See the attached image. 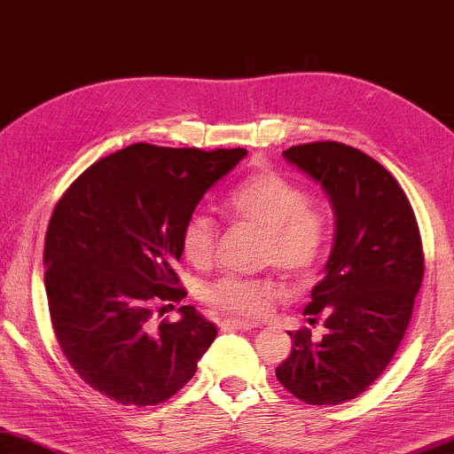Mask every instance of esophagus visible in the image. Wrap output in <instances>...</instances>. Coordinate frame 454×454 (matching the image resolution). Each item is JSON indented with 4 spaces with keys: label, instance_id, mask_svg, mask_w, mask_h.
Returning <instances> with one entry per match:
<instances>
[{
    "label": "esophagus",
    "instance_id": "1",
    "mask_svg": "<svg viewBox=\"0 0 454 454\" xmlns=\"http://www.w3.org/2000/svg\"><path fill=\"white\" fill-rule=\"evenodd\" d=\"M222 328H224V330H240V333H248V330L254 328V322L240 320V317H226V320H222Z\"/></svg>",
    "mask_w": 454,
    "mask_h": 454
}]
</instances>
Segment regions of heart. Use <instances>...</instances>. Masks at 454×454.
Returning a JSON list of instances; mask_svg holds the SVG:
<instances>
[{"instance_id":"heart-1","label":"heart","mask_w":454,"mask_h":454,"mask_svg":"<svg viewBox=\"0 0 454 454\" xmlns=\"http://www.w3.org/2000/svg\"><path fill=\"white\" fill-rule=\"evenodd\" d=\"M226 212L239 222L265 230L262 262H273L286 273L303 277L324 253L328 226L322 209L306 200V193L275 171H261L236 185L226 198ZM218 222L207 212H193L181 230V250L195 267L214 259ZM279 294L270 277L226 275L206 289L212 306L242 316L265 314Z\"/></svg>"}]
</instances>
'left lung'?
I'll return each instance as SVG.
<instances>
[{"mask_svg": "<svg viewBox=\"0 0 454 454\" xmlns=\"http://www.w3.org/2000/svg\"><path fill=\"white\" fill-rule=\"evenodd\" d=\"M283 157L314 179L334 212V245L303 314L326 333H289L292 355L275 369L297 400H355L383 373L408 328L424 277L418 222L387 168L340 142H309Z\"/></svg>", "mask_w": 454, "mask_h": 454, "instance_id": "1", "label": "left lung"}]
</instances>
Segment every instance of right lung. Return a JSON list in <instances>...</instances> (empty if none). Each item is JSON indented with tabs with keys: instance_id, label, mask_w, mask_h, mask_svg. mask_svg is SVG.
Returning <instances> with one entry per match:
<instances>
[{
	"instance_id": "right-lung-1",
	"label": "right lung",
	"mask_w": 454,
	"mask_h": 454,
	"mask_svg": "<svg viewBox=\"0 0 454 454\" xmlns=\"http://www.w3.org/2000/svg\"><path fill=\"white\" fill-rule=\"evenodd\" d=\"M245 157V148L138 142L93 162L54 207L44 240L52 328L75 373L99 394L157 405L195 375L218 330L193 306L153 326V309L185 295L173 270L181 230Z\"/></svg>"
}]
</instances>
